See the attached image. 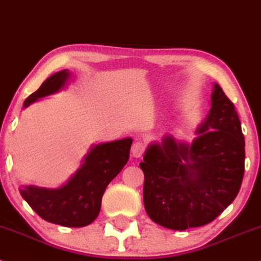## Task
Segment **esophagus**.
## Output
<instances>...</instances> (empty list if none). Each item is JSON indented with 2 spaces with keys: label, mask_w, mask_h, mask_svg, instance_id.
Instances as JSON below:
<instances>
[{
  "label": "esophagus",
  "mask_w": 261,
  "mask_h": 261,
  "mask_svg": "<svg viewBox=\"0 0 261 261\" xmlns=\"http://www.w3.org/2000/svg\"><path fill=\"white\" fill-rule=\"evenodd\" d=\"M144 152V146L142 142L140 141H136L131 147V154H133L134 158H141Z\"/></svg>",
  "instance_id": "1"
}]
</instances>
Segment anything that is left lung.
Instances as JSON below:
<instances>
[{
  "instance_id": "1",
  "label": "left lung",
  "mask_w": 261,
  "mask_h": 261,
  "mask_svg": "<svg viewBox=\"0 0 261 261\" xmlns=\"http://www.w3.org/2000/svg\"><path fill=\"white\" fill-rule=\"evenodd\" d=\"M244 137L233 103L213 85L210 111L191 143L171 135L147 147L143 203L158 225L187 230L218 218L240 192Z\"/></svg>"
}]
</instances>
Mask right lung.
Masks as SVG:
<instances>
[{"instance_id": "1", "label": "right lung", "mask_w": 261, "mask_h": 261, "mask_svg": "<svg viewBox=\"0 0 261 261\" xmlns=\"http://www.w3.org/2000/svg\"><path fill=\"white\" fill-rule=\"evenodd\" d=\"M71 73L57 71L25 99L23 108L42 97L64 90ZM131 137L91 146L76 172L57 188L28 185L19 188L21 197L43 220L67 227H83L96 220L107 186L122 170L130 156Z\"/></svg>"}]
</instances>
